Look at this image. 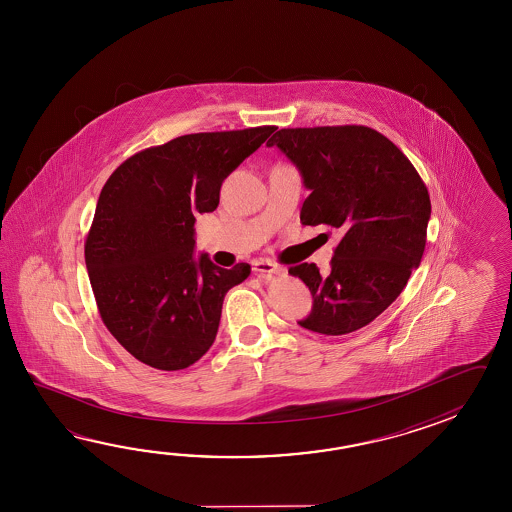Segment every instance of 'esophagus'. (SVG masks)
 Returning <instances> with one entry per match:
<instances>
[{
    "label": "esophagus",
    "instance_id": "34e87169",
    "mask_svg": "<svg viewBox=\"0 0 512 512\" xmlns=\"http://www.w3.org/2000/svg\"><path fill=\"white\" fill-rule=\"evenodd\" d=\"M252 271L260 278H269L272 274H280L283 271L278 263L271 260H256L252 263Z\"/></svg>",
    "mask_w": 512,
    "mask_h": 512
}]
</instances>
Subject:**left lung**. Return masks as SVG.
Returning <instances> with one entry per match:
<instances>
[{
	"mask_svg": "<svg viewBox=\"0 0 512 512\" xmlns=\"http://www.w3.org/2000/svg\"><path fill=\"white\" fill-rule=\"evenodd\" d=\"M267 146H278L311 190L300 221L342 234L327 276L315 263L289 269L313 294V309L298 324L322 335L368 326L423 258L432 207L421 175L368 126L283 128Z\"/></svg>",
	"mask_w": 512,
	"mask_h": 512,
	"instance_id": "obj_1",
	"label": "left lung"
}]
</instances>
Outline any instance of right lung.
Segmentation results:
<instances>
[{
  "instance_id": "right-lung-1",
  "label": "right lung",
  "mask_w": 512,
  "mask_h": 512,
  "mask_svg": "<svg viewBox=\"0 0 512 512\" xmlns=\"http://www.w3.org/2000/svg\"><path fill=\"white\" fill-rule=\"evenodd\" d=\"M276 126L190 133L131 155L98 197L84 254L98 313L122 348L157 370H185L218 335L223 298L251 274L194 258L197 214Z\"/></svg>"
}]
</instances>
